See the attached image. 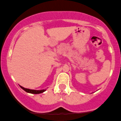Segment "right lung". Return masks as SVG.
Listing matches in <instances>:
<instances>
[{"instance_id":"obj_1","label":"right lung","mask_w":121,"mask_h":121,"mask_svg":"<svg viewBox=\"0 0 121 121\" xmlns=\"http://www.w3.org/2000/svg\"><path fill=\"white\" fill-rule=\"evenodd\" d=\"M21 88H22L24 91H25L26 92L31 93V94H41V93L43 92L44 91H45V90H30V89L28 88H25L24 87H22V86H20Z\"/></svg>"}]
</instances>
